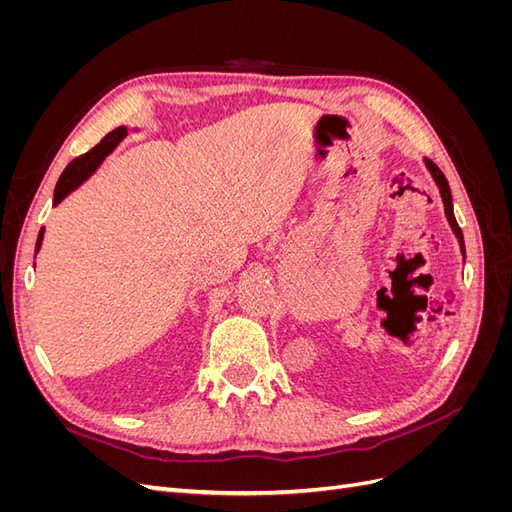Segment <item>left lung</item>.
Instances as JSON below:
<instances>
[{
    "mask_svg": "<svg viewBox=\"0 0 512 512\" xmlns=\"http://www.w3.org/2000/svg\"><path fill=\"white\" fill-rule=\"evenodd\" d=\"M423 162H425L427 170L431 173L433 181H436V185H438L440 196H442V205H444V215H446V220H448V226H451L453 235L457 237L461 256H463V260H466V245H463V232H461V228H459V224H457V220H455V213H453V196H451V188H448V181H446L442 170H440L436 164H433L431 160L425 158Z\"/></svg>",
    "mask_w": 512,
    "mask_h": 512,
    "instance_id": "obj_1",
    "label": "left lung"
}]
</instances>
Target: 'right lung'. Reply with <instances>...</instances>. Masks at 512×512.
I'll return each instance as SVG.
<instances>
[{
	"label": "right lung",
	"mask_w": 512,
	"mask_h": 512,
	"mask_svg": "<svg viewBox=\"0 0 512 512\" xmlns=\"http://www.w3.org/2000/svg\"><path fill=\"white\" fill-rule=\"evenodd\" d=\"M134 132H138V130H134ZM126 136H128V128H126V126H119L117 130L108 132L94 149L83 153L81 158L72 160V162L68 164V168L64 170V173H61V177H59V181H57V185H55L53 207H57V205L61 203V200H64L68 194H72L76 188H79L81 183H85L91 175H94L96 170H98V166L106 160L108 153H113L115 147H117ZM42 239H44V228L40 230L38 241H36V254L40 252Z\"/></svg>",
	"instance_id": "right-lung-1"
}]
</instances>
